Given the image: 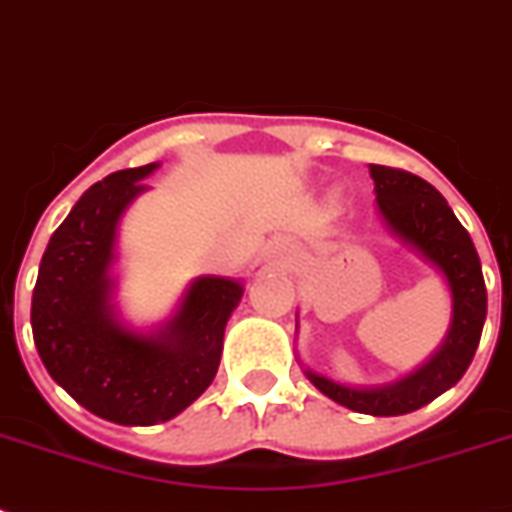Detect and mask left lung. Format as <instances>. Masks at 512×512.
Returning a JSON list of instances; mask_svg holds the SVG:
<instances>
[{
	"instance_id": "left-lung-1",
	"label": "left lung",
	"mask_w": 512,
	"mask_h": 512,
	"mask_svg": "<svg viewBox=\"0 0 512 512\" xmlns=\"http://www.w3.org/2000/svg\"><path fill=\"white\" fill-rule=\"evenodd\" d=\"M377 207L401 244L412 247L449 284L452 324L433 356L401 380L377 388H350L305 369V377L337 404L372 417H396L430 404L460 382L476 356L486 321V284L470 233L454 217L441 193L412 172L369 164Z\"/></svg>"
}]
</instances>
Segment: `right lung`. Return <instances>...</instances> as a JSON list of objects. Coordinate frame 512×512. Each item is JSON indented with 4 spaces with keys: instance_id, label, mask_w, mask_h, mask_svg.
<instances>
[{
    "instance_id": "add662e5",
    "label": "right lung",
    "mask_w": 512,
    "mask_h": 512,
    "mask_svg": "<svg viewBox=\"0 0 512 512\" xmlns=\"http://www.w3.org/2000/svg\"><path fill=\"white\" fill-rule=\"evenodd\" d=\"M156 167L111 172L76 201L44 249L31 297L44 369L76 404L116 425L167 422L209 388L225 324L244 295L241 281L199 276L156 332L119 319L111 273L119 220Z\"/></svg>"
}]
</instances>
